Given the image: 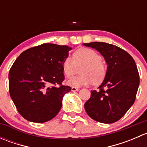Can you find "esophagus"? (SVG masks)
<instances>
[{
	"label": "esophagus",
	"mask_w": 147,
	"mask_h": 147,
	"mask_svg": "<svg viewBox=\"0 0 147 147\" xmlns=\"http://www.w3.org/2000/svg\"><path fill=\"white\" fill-rule=\"evenodd\" d=\"M71 90H72V92L79 91L80 88H77V87H72V89H71Z\"/></svg>",
	"instance_id": "obj_1"
}]
</instances>
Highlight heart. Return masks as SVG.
Instances as JSON below:
<instances>
[{
	"label": "heart",
	"mask_w": 147,
	"mask_h": 147,
	"mask_svg": "<svg viewBox=\"0 0 147 147\" xmlns=\"http://www.w3.org/2000/svg\"><path fill=\"white\" fill-rule=\"evenodd\" d=\"M80 69L81 75L72 78L67 84L72 87L87 86L94 83L100 84L107 75V67L102 61V57L94 50L82 47L77 50L72 55V59L68 57L62 64L63 73L67 78H72Z\"/></svg>",
	"instance_id": "1"
}]
</instances>
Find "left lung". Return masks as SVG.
Here are the masks:
<instances>
[{"label": "left lung", "mask_w": 147, "mask_h": 147, "mask_svg": "<svg viewBox=\"0 0 147 147\" xmlns=\"http://www.w3.org/2000/svg\"><path fill=\"white\" fill-rule=\"evenodd\" d=\"M83 45L97 50L107 65L105 79L98 91L91 92L84 109L95 121L105 124L115 122L135 101L139 85L137 65L128 53L116 45L101 42Z\"/></svg>", "instance_id": "8db88e82"}]
</instances>
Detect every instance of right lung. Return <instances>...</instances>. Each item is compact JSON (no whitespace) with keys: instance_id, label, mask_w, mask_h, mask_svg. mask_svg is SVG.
<instances>
[{"instance_id":"1","label":"right lung","mask_w":147,"mask_h":147,"mask_svg":"<svg viewBox=\"0 0 147 147\" xmlns=\"http://www.w3.org/2000/svg\"><path fill=\"white\" fill-rule=\"evenodd\" d=\"M72 47L45 43L26 50L10 69L9 92L13 103L28 121L43 123L60 112L69 86L56 87L64 80L62 64Z\"/></svg>"}]
</instances>
